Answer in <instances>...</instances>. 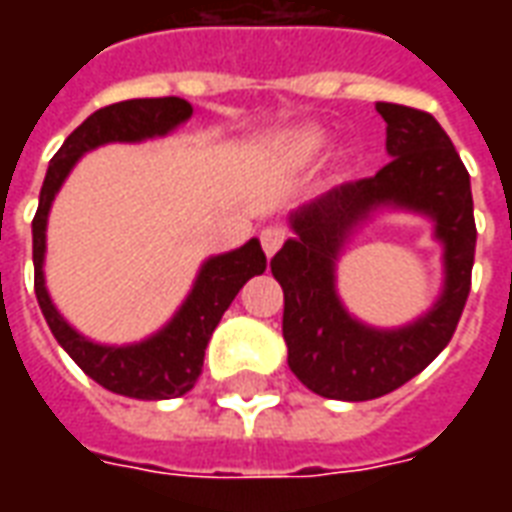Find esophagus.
<instances>
[{
    "label": "esophagus",
    "instance_id": "obj_1",
    "mask_svg": "<svg viewBox=\"0 0 512 512\" xmlns=\"http://www.w3.org/2000/svg\"><path fill=\"white\" fill-rule=\"evenodd\" d=\"M260 244H263V252L268 257L277 255V249L285 244V230L282 227H266L263 233H260Z\"/></svg>",
    "mask_w": 512,
    "mask_h": 512
}]
</instances>
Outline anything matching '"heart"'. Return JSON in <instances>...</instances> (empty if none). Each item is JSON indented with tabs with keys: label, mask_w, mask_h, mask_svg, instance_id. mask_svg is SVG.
Returning a JSON list of instances; mask_svg holds the SVG:
<instances>
[{
	"label": "heart",
	"mask_w": 512,
	"mask_h": 512,
	"mask_svg": "<svg viewBox=\"0 0 512 512\" xmlns=\"http://www.w3.org/2000/svg\"><path fill=\"white\" fill-rule=\"evenodd\" d=\"M290 150L301 158H310L315 156L323 145V136L318 131H312V128H301V131H293L288 139Z\"/></svg>",
	"instance_id": "heart-1"
}]
</instances>
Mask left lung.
<instances>
[{
  "label": "left lung",
  "mask_w": 512,
  "mask_h": 512,
  "mask_svg": "<svg viewBox=\"0 0 512 512\" xmlns=\"http://www.w3.org/2000/svg\"><path fill=\"white\" fill-rule=\"evenodd\" d=\"M376 109L386 123L389 164L290 213L296 235L271 260L285 293L282 337L290 370L315 395L351 403L389 395L447 348L469 299L477 244L469 172L436 117L384 101ZM378 207L428 215L445 246L440 301L400 330L356 322L336 296L344 241Z\"/></svg>",
  "instance_id": "obj_1"
}]
</instances>
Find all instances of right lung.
<instances>
[{
    "mask_svg": "<svg viewBox=\"0 0 512 512\" xmlns=\"http://www.w3.org/2000/svg\"><path fill=\"white\" fill-rule=\"evenodd\" d=\"M189 117L191 104L175 95L134 98V101H120V104L93 112L51 158L43 189H40L38 213L32 219L35 296H38L40 312L49 323L51 334L93 381L115 395L136 397V400H169V397L186 395L191 386L197 384L205 348H208L213 329L222 321L224 310L233 304L238 290L244 288L249 279L266 271V255L260 249V241L252 238L241 249L208 257L194 279L191 293L164 329L150 334L142 343L101 345L76 332L51 301L46 277H43L46 224H49L51 202L84 153L109 142H145L153 136H164L175 131L180 123H186Z\"/></svg>",
    "mask_w": 512,
    "mask_h": 512,
    "instance_id": "right-lung-1",
    "label": "right lung"
}]
</instances>
